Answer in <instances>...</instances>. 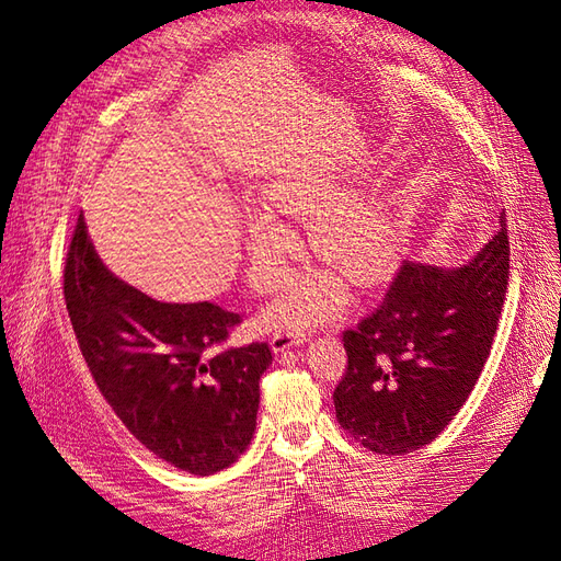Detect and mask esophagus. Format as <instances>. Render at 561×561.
<instances>
[{
    "label": "esophagus",
    "mask_w": 561,
    "mask_h": 561,
    "mask_svg": "<svg viewBox=\"0 0 561 561\" xmlns=\"http://www.w3.org/2000/svg\"><path fill=\"white\" fill-rule=\"evenodd\" d=\"M302 335L300 333H294V331H286V329H277L273 333V350L275 352H284L288 347H296V345H302Z\"/></svg>",
    "instance_id": "esophagus-1"
}]
</instances>
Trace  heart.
Segmentation results:
<instances>
[{"label":"heart","instance_id":"1","mask_svg":"<svg viewBox=\"0 0 561 561\" xmlns=\"http://www.w3.org/2000/svg\"><path fill=\"white\" fill-rule=\"evenodd\" d=\"M327 174L300 172L282 176L263 188L265 209H254L247 221L249 270L259 288H277L288 275L296 234L279 216L307 221L314 254L354 284L382 277L401 254V226L391 207L373 188L334 191ZM345 300V288L331 273H312L294 282L273 307V319L294 329H307L329 319Z\"/></svg>","mask_w":561,"mask_h":561}]
</instances>
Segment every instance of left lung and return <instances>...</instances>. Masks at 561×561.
I'll use <instances>...</instances> for the list:
<instances>
[{
  "label": "left lung",
  "instance_id": "left-lung-1",
  "mask_svg": "<svg viewBox=\"0 0 561 561\" xmlns=\"http://www.w3.org/2000/svg\"><path fill=\"white\" fill-rule=\"evenodd\" d=\"M511 275L501 228L463 267L405 261L382 302L342 331L335 417L375 455L428 445L461 410L490 356Z\"/></svg>",
  "mask_w": 561,
  "mask_h": 561
}]
</instances>
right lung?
I'll return each instance as SVG.
<instances>
[{
    "instance_id": "right-lung-1",
    "label": "right lung",
    "mask_w": 561,
    "mask_h": 561,
    "mask_svg": "<svg viewBox=\"0 0 561 561\" xmlns=\"http://www.w3.org/2000/svg\"><path fill=\"white\" fill-rule=\"evenodd\" d=\"M65 302L104 401L156 457L193 476L238 461L256 428L267 342L228 345L242 317L214 302H160L98 259L79 216Z\"/></svg>"
}]
</instances>
